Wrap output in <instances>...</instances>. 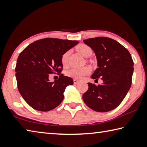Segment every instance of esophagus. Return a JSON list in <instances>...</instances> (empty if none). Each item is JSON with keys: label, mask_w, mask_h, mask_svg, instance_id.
Here are the masks:
<instances>
[{"label": "esophagus", "mask_w": 147, "mask_h": 147, "mask_svg": "<svg viewBox=\"0 0 147 147\" xmlns=\"http://www.w3.org/2000/svg\"><path fill=\"white\" fill-rule=\"evenodd\" d=\"M79 81L78 80H77V79H74V84H78V83H79Z\"/></svg>", "instance_id": "1"}]
</instances>
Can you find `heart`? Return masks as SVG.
<instances>
[{"instance_id": "obj_1", "label": "heart", "mask_w": 147, "mask_h": 147, "mask_svg": "<svg viewBox=\"0 0 147 147\" xmlns=\"http://www.w3.org/2000/svg\"><path fill=\"white\" fill-rule=\"evenodd\" d=\"M77 50L84 57H88L91 55L92 50L90 47L84 44L79 45L77 47ZM69 54V51H66L62 56L61 61L64 66H66L68 64V59ZM91 69L88 66L83 67V68H73L69 69L66 71V76L75 79H82L84 76L90 74Z\"/></svg>"}]
</instances>
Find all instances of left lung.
I'll return each instance as SVG.
<instances>
[{"mask_svg":"<svg viewBox=\"0 0 147 147\" xmlns=\"http://www.w3.org/2000/svg\"><path fill=\"white\" fill-rule=\"evenodd\" d=\"M96 54L97 68L92 79L102 80L101 85L88 83L83 99L87 106L99 112L114 110L120 105L132 84L134 62L130 53L117 41L99 37L84 40ZM95 80V81H96Z\"/></svg>","mask_w":147,"mask_h":147,"instance_id":"obj_1","label":"left lung"}]
</instances>
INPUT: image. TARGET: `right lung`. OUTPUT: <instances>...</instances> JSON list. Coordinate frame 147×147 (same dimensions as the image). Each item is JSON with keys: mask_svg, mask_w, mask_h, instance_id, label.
I'll use <instances>...</instances> for the list:
<instances>
[{"mask_svg": "<svg viewBox=\"0 0 147 147\" xmlns=\"http://www.w3.org/2000/svg\"><path fill=\"white\" fill-rule=\"evenodd\" d=\"M78 43L46 38L30 44L20 53L15 67L18 90L33 109L48 112L63 101L65 89L74 84L73 79L61 74L58 80L50 82L49 74L60 73L62 56Z\"/></svg>", "mask_w": 147, "mask_h": 147, "instance_id": "right-lung-1", "label": "right lung"}]
</instances>
